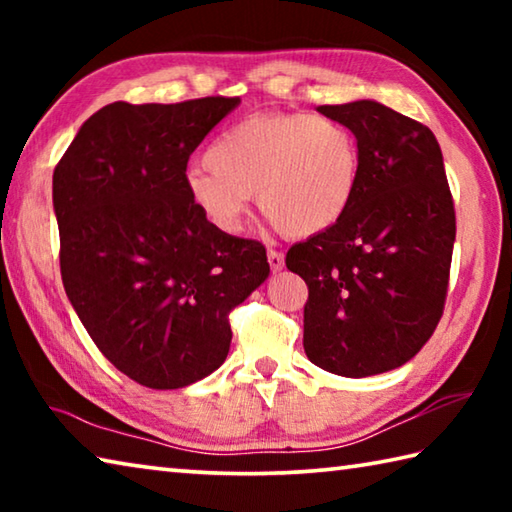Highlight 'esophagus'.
I'll return each instance as SVG.
<instances>
[{
    "label": "esophagus",
    "mask_w": 512,
    "mask_h": 512,
    "mask_svg": "<svg viewBox=\"0 0 512 512\" xmlns=\"http://www.w3.org/2000/svg\"><path fill=\"white\" fill-rule=\"evenodd\" d=\"M266 257H268V266H271V271L273 273H280L282 268H284V255L280 253V250H268L266 253Z\"/></svg>",
    "instance_id": "obj_1"
}]
</instances>
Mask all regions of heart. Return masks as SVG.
Segmentation results:
<instances>
[{
    "label": "heart",
    "instance_id": "b5f03b06",
    "mask_svg": "<svg viewBox=\"0 0 512 512\" xmlns=\"http://www.w3.org/2000/svg\"><path fill=\"white\" fill-rule=\"evenodd\" d=\"M185 173V194L203 219L237 232L250 194L284 237L325 232L352 205L359 185L357 137L341 121L305 112H266L237 121Z\"/></svg>",
    "mask_w": 512,
    "mask_h": 512
}]
</instances>
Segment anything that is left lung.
I'll list each match as a JSON object with an SVG mask.
<instances>
[{"mask_svg": "<svg viewBox=\"0 0 512 512\" xmlns=\"http://www.w3.org/2000/svg\"><path fill=\"white\" fill-rule=\"evenodd\" d=\"M318 112L357 137L359 185L332 228L289 248L287 268L309 287V361L359 379L404 366L431 339L445 307L456 216L427 126L370 99Z\"/></svg>", "mask_w": 512, "mask_h": 512, "instance_id": "left-lung-1", "label": "left lung"}]
</instances>
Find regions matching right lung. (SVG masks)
<instances>
[{"label": "right lung", "instance_id": "obj_1", "mask_svg": "<svg viewBox=\"0 0 512 512\" xmlns=\"http://www.w3.org/2000/svg\"><path fill=\"white\" fill-rule=\"evenodd\" d=\"M239 99L115 101L54 171L65 293L103 357L155 391L228 357L230 309L271 266L259 241L216 230L185 194L187 160Z\"/></svg>", "mask_w": 512, "mask_h": 512}]
</instances>
